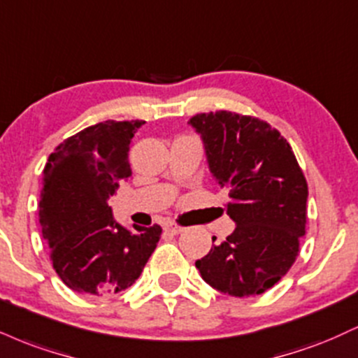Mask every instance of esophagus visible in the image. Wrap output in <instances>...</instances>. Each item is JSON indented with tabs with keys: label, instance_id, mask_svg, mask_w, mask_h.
<instances>
[{
	"label": "esophagus",
	"instance_id": "34e87169",
	"mask_svg": "<svg viewBox=\"0 0 358 358\" xmlns=\"http://www.w3.org/2000/svg\"><path fill=\"white\" fill-rule=\"evenodd\" d=\"M166 230L170 231V234L173 235H178V234H183V231H187V227L180 225V223H175V222H170L166 225Z\"/></svg>",
	"mask_w": 358,
	"mask_h": 358
}]
</instances>
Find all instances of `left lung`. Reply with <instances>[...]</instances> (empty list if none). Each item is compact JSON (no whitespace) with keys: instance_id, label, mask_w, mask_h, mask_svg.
<instances>
[{"instance_id":"obj_1","label":"left lung","mask_w":358,"mask_h":358,"mask_svg":"<svg viewBox=\"0 0 358 358\" xmlns=\"http://www.w3.org/2000/svg\"><path fill=\"white\" fill-rule=\"evenodd\" d=\"M190 124L203 138L210 170L228 190L227 215L236 223L196 268L223 294H264L299 257L308 196L302 168L285 138L257 116L220 110L192 116Z\"/></svg>"}]
</instances>
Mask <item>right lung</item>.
<instances>
[{
  "instance_id": "1",
  "label": "right lung",
  "mask_w": 358,
  "mask_h": 358,
  "mask_svg": "<svg viewBox=\"0 0 358 358\" xmlns=\"http://www.w3.org/2000/svg\"><path fill=\"white\" fill-rule=\"evenodd\" d=\"M145 122H106L59 143L43 170L40 223L58 277L85 295H115L131 287L157 248L162 227L127 230L108 198L131 176L133 135Z\"/></svg>"
}]
</instances>
